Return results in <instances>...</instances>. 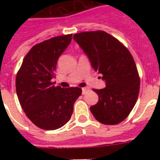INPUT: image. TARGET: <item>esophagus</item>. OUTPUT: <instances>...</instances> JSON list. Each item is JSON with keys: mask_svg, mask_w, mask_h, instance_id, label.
<instances>
[{"mask_svg": "<svg viewBox=\"0 0 160 160\" xmlns=\"http://www.w3.org/2000/svg\"><path fill=\"white\" fill-rule=\"evenodd\" d=\"M89 90H90V89H89L88 87L82 88V94L83 95H85V94H86V93H87Z\"/></svg>", "mask_w": 160, "mask_h": 160, "instance_id": "34e87169", "label": "esophagus"}]
</instances>
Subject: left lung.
Segmentation results:
<instances>
[{"mask_svg": "<svg viewBox=\"0 0 160 160\" xmlns=\"http://www.w3.org/2000/svg\"><path fill=\"white\" fill-rule=\"evenodd\" d=\"M74 40L105 81V89L93 90L99 101L90 107V111L102 124H119L131 112L139 92L140 80L133 56L120 41L105 31L80 32L74 35Z\"/></svg>", "mask_w": 160, "mask_h": 160, "instance_id": "1", "label": "left lung"}]
</instances>
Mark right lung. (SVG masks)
Instances as JSON below:
<instances>
[{
  "mask_svg": "<svg viewBox=\"0 0 160 160\" xmlns=\"http://www.w3.org/2000/svg\"><path fill=\"white\" fill-rule=\"evenodd\" d=\"M72 40V34L36 44L25 56L16 78L21 108L34 124L46 130L57 129L71 118L74 104L82 90L55 86L58 59Z\"/></svg>",
  "mask_w": 160,
  "mask_h": 160,
  "instance_id": "right-lung-1",
  "label": "right lung"
}]
</instances>
